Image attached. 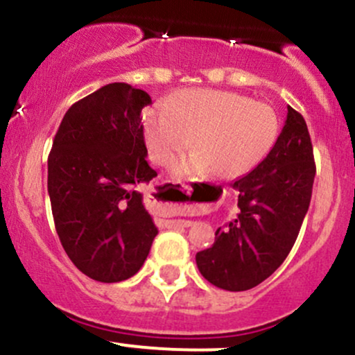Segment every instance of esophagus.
Masks as SVG:
<instances>
[{"mask_svg":"<svg viewBox=\"0 0 355 355\" xmlns=\"http://www.w3.org/2000/svg\"><path fill=\"white\" fill-rule=\"evenodd\" d=\"M175 190L182 195V198H191V187L189 183H178L175 187ZM191 220H166V225L168 227H191Z\"/></svg>","mask_w":355,"mask_h":355,"instance_id":"obj_1","label":"esophagus"}]
</instances>
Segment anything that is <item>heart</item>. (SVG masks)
<instances>
[{
    "label": "heart",
    "mask_w": 355,
    "mask_h": 355,
    "mask_svg": "<svg viewBox=\"0 0 355 355\" xmlns=\"http://www.w3.org/2000/svg\"><path fill=\"white\" fill-rule=\"evenodd\" d=\"M280 126L279 113L270 105L237 93L190 89L148 113L145 137L155 164H170L191 144L195 153L178 162L175 172L210 170L215 177L235 178L270 153Z\"/></svg>",
    "instance_id": "heart-1"
}]
</instances>
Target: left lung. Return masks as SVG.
I'll use <instances>...</instances> for the list:
<instances>
[{
    "instance_id": "obj_1",
    "label": "left lung",
    "mask_w": 355,
    "mask_h": 355,
    "mask_svg": "<svg viewBox=\"0 0 355 355\" xmlns=\"http://www.w3.org/2000/svg\"><path fill=\"white\" fill-rule=\"evenodd\" d=\"M315 162L307 123L287 107L274 148L232 183L239 214L215 232V243L198 252L200 274L223 291H248L282 266L294 247L312 197Z\"/></svg>"
}]
</instances>
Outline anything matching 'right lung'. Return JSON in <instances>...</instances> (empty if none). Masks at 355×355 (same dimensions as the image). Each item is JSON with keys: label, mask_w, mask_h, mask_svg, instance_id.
Instances as JSON below:
<instances>
[{"label": "right lung", "mask_w": 355, "mask_h": 355, "mask_svg": "<svg viewBox=\"0 0 355 355\" xmlns=\"http://www.w3.org/2000/svg\"><path fill=\"white\" fill-rule=\"evenodd\" d=\"M144 89L110 83L64 113L50 157L48 193L61 245L89 279H130L158 230L138 187L157 172L146 162Z\"/></svg>", "instance_id": "1"}]
</instances>
